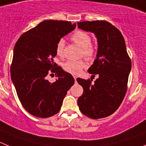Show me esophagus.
Instances as JSON below:
<instances>
[{"label":"esophagus","instance_id":"1","mask_svg":"<svg viewBox=\"0 0 146 146\" xmlns=\"http://www.w3.org/2000/svg\"><path fill=\"white\" fill-rule=\"evenodd\" d=\"M73 78H74L75 81H76V78H77V77H76V76H73Z\"/></svg>","mask_w":146,"mask_h":146}]
</instances>
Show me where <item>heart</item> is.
<instances>
[{
    "label": "heart",
    "mask_w": 146,
    "mask_h": 146,
    "mask_svg": "<svg viewBox=\"0 0 146 146\" xmlns=\"http://www.w3.org/2000/svg\"><path fill=\"white\" fill-rule=\"evenodd\" d=\"M71 40L76 45L81 48V57H84L86 60L94 58L96 54V48L91 43L92 38L89 33L82 31H77L71 35ZM56 54L60 57H63L65 55V40L60 39L56 46ZM86 66V63L84 60H69L65 62L63 69L71 74H79L81 70Z\"/></svg>",
    "instance_id": "b5f03b06"
}]
</instances>
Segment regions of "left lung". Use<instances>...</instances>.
Instances as JSON below:
<instances>
[{"mask_svg":"<svg viewBox=\"0 0 146 146\" xmlns=\"http://www.w3.org/2000/svg\"><path fill=\"white\" fill-rule=\"evenodd\" d=\"M78 28L94 33L97 36V58L88 72L92 80L77 78L84 89L78 99L81 112L93 119L107 117L121 104L127 90L132 62L125 41L119 29L107 21H84L77 23Z\"/></svg>","mask_w":146,"mask_h":146,"instance_id":"8db88e82","label":"left lung"}]
</instances>
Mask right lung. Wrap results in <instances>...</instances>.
I'll return each mask as SVG.
<instances>
[{
	"mask_svg": "<svg viewBox=\"0 0 146 146\" xmlns=\"http://www.w3.org/2000/svg\"><path fill=\"white\" fill-rule=\"evenodd\" d=\"M76 24L45 20L21 35L14 48L11 76L21 104L31 115L48 118L60 111L67 92L74 84L71 74L54 62L56 46ZM58 77L54 82L48 74Z\"/></svg>",
	"mask_w": 146,
	"mask_h": 146,
	"instance_id": "add662e5",
	"label": "right lung"
}]
</instances>
